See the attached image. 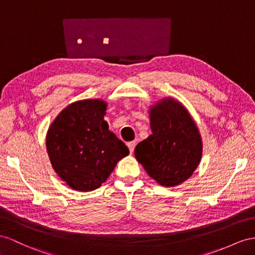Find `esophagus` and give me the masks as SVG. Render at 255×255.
<instances>
[{"instance_id": "obj_1", "label": "esophagus", "mask_w": 255, "mask_h": 255, "mask_svg": "<svg viewBox=\"0 0 255 255\" xmlns=\"http://www.w3.org/2000/svg\"><path fill=\"white\" fill-rule=\"evenodd\" d=\"M127 146H128V148H129V152L132 154V153H133V149H134V146H135V142H134V141L128 142V143H127Z\"/></svg>"}]
</instances>
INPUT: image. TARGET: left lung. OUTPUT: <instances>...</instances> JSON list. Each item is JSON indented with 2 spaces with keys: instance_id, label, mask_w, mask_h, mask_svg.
Instances as JSON below:
<instances>
[{
  "instance_id": "left-lung-1",
  "label": "left lung",
  "mask_w": 255,
  "mask_h": 255,
  "mask_svg": "<svg viewBox=\"0 0 255 255\" xmlns=\"http://www.w3.org/2000/svg\"><path fill=\"white\" fill-rule=\"evenodd\" d=\"M148 116L152 134L135 146V159L159 185L178 186L199 166V129L183 103L172 97H164L149 106Z\"/></svg>"
}]
</instances>
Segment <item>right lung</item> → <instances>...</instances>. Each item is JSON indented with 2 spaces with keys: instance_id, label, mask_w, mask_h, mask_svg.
Instances as JSON below:
<instances>
[{
  "instance_id": "obj_1",
  "label": "right lung",
  "mask_w": 255,
  "mask_h": 255,
  "mask_svg": "<svg viewBox=\"0 0 255 255\" xmlns=\"http://www.w3.org/2000/svg\"><path fill=\"white\" fill-rule=\"evenodd\" d=\"M108 103L84 99L70 103L50 124L47 154L55 172L72 190L100 187L129 149L104 121Z\"/></svg>"
}]
</instances>
